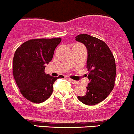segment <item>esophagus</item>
I'll return each mask as SVG.
<instances>
[{"mask_svg": "<svg viewBox=\"0 0 134 134\" xmlns=\"http://www.w3.org/2000/svg\"><path fill=\"white\" fill-rule=\"evenodd\" d=\"M68 80L70 81L71 82L72 84H74V85H77L78 84V82L76 81H74V80H73V79H68Z\"/></svg>", "mask_w": 134, "mask_h": 134, "instance_id": "1", "label": "esophagus"}]
</instances>
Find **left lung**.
<instances>
[{
	"label": "left lung",
	"mask_w": 134,
	"mask_h": 134,
	"mask_svg": "<svg viewBox=\"0 0 134 134\" xmlns=\"http://www.w3.org/2000/svg\"><path fill=\"white\" fill-rule=\"evenodd\" d=\"M75 40L87 47L89 79L86 94L77 98L86 105H96L105 100L113 89L116 77L115 58L108 45L98 38L83 34L77 36Z\"/></svg>",
	"instance_id": "obj_1"
}]
</instances>
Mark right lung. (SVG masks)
Returning <instances> with one entry per match:
<instances>
[{"instance_id": "1", "label": "right lung", "mask_w": 134, "mask_h": 134, "mask_svg": "<svg viewBox=\"0 0 134 134\" xmlns=\"http://www.w3.org/2000/svg\"><path fill=\"white\" fill-rule=\"evenodd\" d=\"M61 38H41L28 40L15 51L13 75L23 96L35 104L50 97L53 83L63 75L53 77L45 73L46 64L51 61Z\"/></svg>"}]
</instances>
